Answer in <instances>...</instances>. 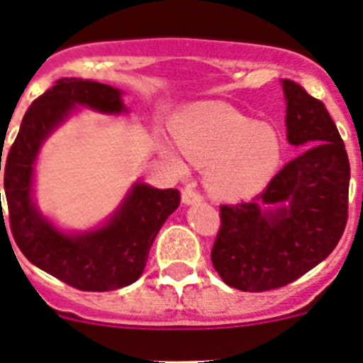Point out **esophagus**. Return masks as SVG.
<instances>
[{
	"label": "esophagus",
	"instance_id": "1",
	"mask_svg": "<svg viewBox=\"0 0 363 363\" xmlns=\"http://www.w3.org/2000/svg\"><path fill=\"white\" fill-rule=\"evenodd\" d=\"M182 200H184V203H196V201H201L203 200V196H201V192L196 191V187H194V184H189L187 187L182 191Z\"/></svg>",
	"mask_w": 363,
	"mask_h": 363
}]
</instances>
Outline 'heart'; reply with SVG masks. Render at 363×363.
Wrapping results in <instances>:
<instances>
[{
    "label": "heart",
    "instance_id": "obj_1",
    "mask_svg": "<svg viewBox=\"0 0 363 363\" xmlns=\"http://www.w3.org/2000/svg\"><path fill=\"white\" fill-rule=\"evenodd\" d=\"M179 145L191 162L209 167L211 191L225 200H243L271 182L281 158L280 138L227 105H200L178 125ZM171 160L184 167L172 150Z\"/></svg>",
    "mask_w": 363,
    "mask_h": 363
}]
</instances>
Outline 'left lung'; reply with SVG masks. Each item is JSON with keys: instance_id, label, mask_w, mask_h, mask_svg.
I'll return each mask as SVG.
<instances>
[{"instance_id": "left-lung-1", "label": "left lung", "mask_w": 363, "mask_h": 363, "mask_svg": "<svg viewBox=\"0 0 363 363\" xmlns=\"http://www.w3.org/2000/svg\"><path fill=\"white\" fill-rule=\"evenodd\" d=\"M287 140L301 150L255 201L220 205L211 259L234 289L264 293L298 280L331 255L344 234L349 167L344 140L325 105L284 79ZM289 203L274 213L271 204Z\"/></svg>"}]
</instances>
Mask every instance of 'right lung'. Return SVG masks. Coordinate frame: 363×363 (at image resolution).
Listing matches in <instances>:
<instances>
[{"label": "right lung", "mask_w": 363, "mask_h": 363, "mask_svg": "<svg viewBox=\"0 0 363 363\" xmlns=\"http://www.w3.org/2000/svg\"><path fill=\"white\" fill-rule=\"evenodd\" d=\"M76 105L107 114L123 111L118 89L79 78L57 79L32 101L3 163L11 230L30 264L70 287L96 293L121 289L142 277L156 234L178 209L179 191L138 184L107 225L82 236L60 233L32 203V169L45 138ZM0 223L5 225L3 207Z\"/></svg>", "instance_id": "1"}]
</instances>
